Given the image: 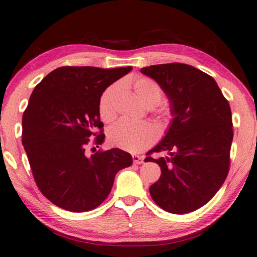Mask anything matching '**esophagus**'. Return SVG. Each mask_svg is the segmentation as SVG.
Here are the masks:
<instances>
[{"label": "esophagus", "instance_id": "obj_1", "mask_svg": "<svg viewBox=\"0 0 257 257\" xmlns=\"http://www.w3.org/2000/svg\"><path fill=\"white\" fill-rule=\"evenodd\" d=\"M133 160H134L135 164H143V163H144V157L139 156V155H134Z\"/></svg>", "mask_w": 257, "mask_h": 257}]
</instances>
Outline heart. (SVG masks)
<instances>
[{
    "label": "heart",
    "mask_w": 257,
    "mask_h": 257,
    "mask_svg": "<svg viewBox=\"0 0 257 257\" xmlns=\"http://www.w3.org/2000/svg\"><path fill=\"white\" fill-rule=\"evenodd\" d=\"M130 86L137 99L146 106L155 105L162 99V87L149 77H138L130 84ZM119 92L120 87L118 84H113L102 93L99 102V111L103 121H111L115 116ZM161 115L169 116L170 111L167 109L162 110ZM154 137L155 134L148 123L133 122L124 119L115 122L108 130V141L112 146L134 153L142 151L151 145Z\"/></svg>",
    "instance_id": "obj_1"
}]
</instances>
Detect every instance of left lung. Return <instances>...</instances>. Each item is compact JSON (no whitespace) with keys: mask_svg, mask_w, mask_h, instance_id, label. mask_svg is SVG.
Listing matches in <instances>:
<instances>
[{"mask_svg":"<svg viewBox=\"0 0 257 257\" xmlns=\"http://www.w3.org/2000/svg\"><path fill=\"white\" fill-rule=\"evenodd\" d=\"M141 72L160 84L173 115L165 137L145 158L162 172L149 192L165 211H194L213 198L229 171L234 136L229 103L211 76L190 65H153ZM153 152L167 156L155 160Z\"/></svg>","mask_w":257,"mask_h":257,"instance_id":"obj_1","label":"left lung"}]
</instances>
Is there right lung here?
Returning a JSON list of instances; mask_svg holds the SVG:
<instances>
[{"label":"right lung","mask_w":257,"mask_h":257,"mask_svg":"<svg viewBox=\"0 0 257 257\" xmlns=\"http://www.w3.org/2000/svg\"><path fill=\"white\" fill-rule=\"evenodd\" d=\"M132 69L59 67L32 92L22 118V144L37 185L57 207L73 212L95 209L109 195L115 174L133 164L132 155L119 148L85 155L91 137L97 145L104 139L102 93Z\"/></svg>","instance_id":"add662e5"}]
</instances>
